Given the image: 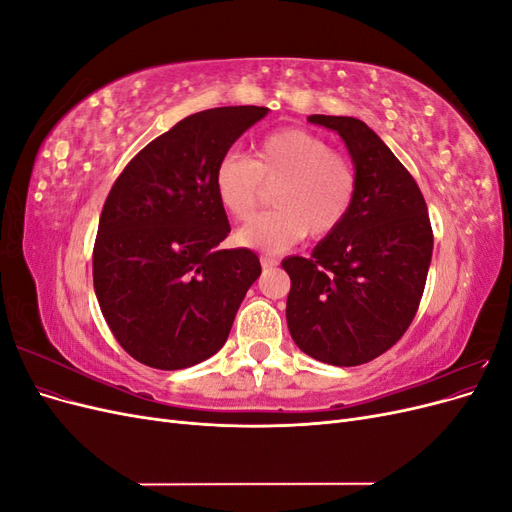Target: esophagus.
Here are the masks:
<instances>
[{"mask_svg":"<svg viewBox=\"0 0 512 512\" xmlns=\"http://www.w3.org/2000/svg\"><path fill=\"white\" fill-rule=\"evenodd\" d=\"M260 265H262V269H273V267H277V260L271 256H260Z\"/></svg>","mask_w":512,"mask_h":512,"instance_id":"34e87169","label":"esophagus"}]
</instances>
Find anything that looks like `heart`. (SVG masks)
Here are the masks:
<instances>
[{
    "label": "heart",
    "mask_w": 512,
    "mask_h": 512,
    "mask_svg": "<svg viewBox=\"0 0 512 512\" xmlns=\"http://www.w3.org/2000/svg\"><path fill=\"white\" fill-rule=\"evenodd\" d=\"M213 188L237 222L254 218L275 188V211L243 226L235 241L277 254L305 235L327 239L342 228L356 198V170L322 136L284 128L260 138L254 160L226 153L215 166Z\"/></svg>",
    "instance_id": "1"
}]
</instances>
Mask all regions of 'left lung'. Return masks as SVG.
Instances as JSON below:
<instances>
[{"label": "left lung", "instance_id": "1", "mask_svg": "<svg viewBox=\"0 0 512 512\" xmlns=\"http://www.w3.org/2000/svg\"><path fill=\"white\" fill-rule=\"evenodd\" d=\"M335 130L356 170V198L337 232L309 258L282 262L290 275V335L316 361L354 367L399 342L421 303L433 252L425 198L393 151L354 117L312 115Z\"/></svg>", "mask_w": 512, "mask_h": 512}]
</instances>
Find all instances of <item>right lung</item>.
Here are the masks:
<instances>
[{
	"label": "right lung",
	"mask_w": 512,
	"mask_h": 512,
	"mask_svg": "<svg viewBox=\"0 0 512 512\" xmlns=\"http://www.w3.org/2000/svg\"><path fill=\"white\" fill-rule=\"evenodd\" d=\"M267 113L265 106H222L185 117L138 151L108 192L94 288L106 324L138 363L185 369L228 339L260 260L245 247H218L230 224L213 173Z\"/></svg>",
	"instance_id": "obj_1"
}]
</instances>
